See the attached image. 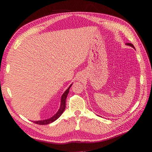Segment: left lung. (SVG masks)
<instances>
[{"mask_svg": "<svg viewBox=\"0 0 152 152\" xmlns=\"http://www.w3.org/2000/svg\"><path fill=\"white\" fill-rule=\"evenodd\" d=\"M125 45H129V46H131V47H132L133 49H135V47H134V46H133V44H132V43H125Z\"/></svg>", "mask_w": 152, "mask_h": 152, "instance_id": "obj_1", "label": "left lung"}]
</instances>
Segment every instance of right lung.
<instances>
[{
  "instance_id": "add662e5",
  "label": "right lung",
  "mask_w": 152,
  "mask_h": 152,
  "mask_svg": "<svg viewBox=\"0 0 152 152\" xmlns=\"http://www.w3.org/2000/svg\"><path fill=\"white\" fill-rule=\"evenodd\" d=\"M72 85V84H71L70 86L68 87V88L66 89V91L64 92V94H62V96L61 97V102H60V109L58 110V112L56 113V114L53 115V117H51L49 119H45V120H42V121H34L35 123L36 124H39V125H48L50 124V123H52L53 121H55L56 120H57L59 117H60L61 114H62L63 112L64 111V110L66 109V100L67 96L69 93V91H70V87Z\"/></svg>"
}]
</instances>
